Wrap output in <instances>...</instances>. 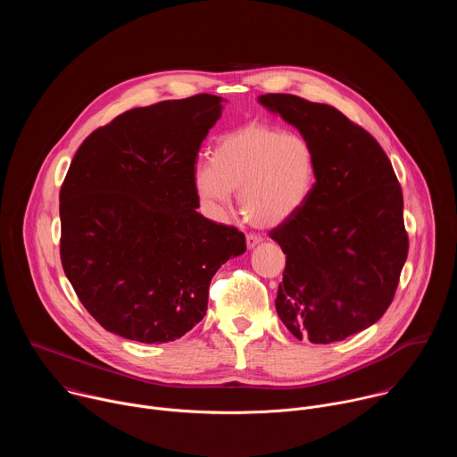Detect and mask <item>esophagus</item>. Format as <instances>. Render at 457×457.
<instances>
[{
  "mask_svg": "<svg viewBox=\"0 0 457 457\" xmlns=\"http://www.w3.org/2000/svg\"><path fill=\"white\" fill-rule=\"evenodd\" d=\"M260 240H262V238H260V235H254V233H247L245 235V244H247L249 249H253Z\"/></svg>",
  "mask_w": 457,
  "mask_h": 457,
  "instance_id": "34e87169",
  "label": "esophagus"
}]
</instances>
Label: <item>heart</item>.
<instances>
[{
    "label": "heart",
    "instance_id": "heart-1",
    "mask_svg": "<svg viewBox=\"0 0 457 457\" xmlns=\"http://www.w3.org/2000/svg\"><path fill=\"white\" fill-rule=\"evenodd\" d=\"M314 175L316 154L303 136L245 124L215 141L212 162L195 166L193 186L212 213H222L238 191L242 215L253 226L273 228L305 203Z\"/></svg>",
    "mask_w": 457,
    "mask_h": 457
}]
</instances>
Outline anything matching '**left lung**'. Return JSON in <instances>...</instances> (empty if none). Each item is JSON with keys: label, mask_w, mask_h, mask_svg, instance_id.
Wrapping results in <instances>:
<instances>
[{"label": "left lung", "mask_w": 457, "mask_h": 457, "mask_svg": "<svg viewBox=\"0 0 457 457\" xmlns=\"http://www.w3.org/2000/svg\"><path fill=\"white\" fill-rule=\"evenodd\" d=\"M258 101L316 154L309 197L270 231L286 253L277 312L298 340L342 342L395 300L409 254L402 186L378 141L335 106L291 94Z\"/></svg>", "instance_id": "8db88e82"}]
</instances>
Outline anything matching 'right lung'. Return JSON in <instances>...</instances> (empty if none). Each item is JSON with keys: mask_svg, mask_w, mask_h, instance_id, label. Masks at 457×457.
Wrapping results in <instances>:
<instances>
[{"mask_svg": "<svg viewBox=\"0 0 457 457\" xmlns=\"http://www.w3.org/2000/svg\"><path fill=\"white\" fill-rule=\"evenodd\" d=\"M222 97L132 108L83 141L59 191V254L106 331L141 344L184 337L208 309L217 270L245 251L235 226L197 208L193 170Z\"/></svg>", "mask_w": 457, "mask_h": 457, "instance_id": "1", "label": "right lung"}]
</instances>
